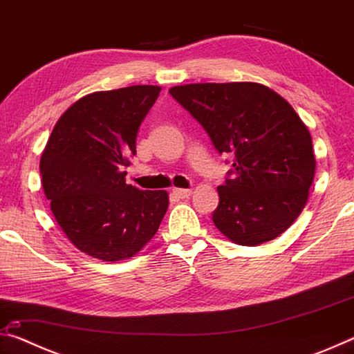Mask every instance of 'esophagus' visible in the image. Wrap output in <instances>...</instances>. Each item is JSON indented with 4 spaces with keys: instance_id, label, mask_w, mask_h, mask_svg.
I'll return each instance as SVG.
<instances>
[{
    "instance_id": "34e87169",
    "label": "esophagus",
    "mask_w": 354,
    "mask_h": 354,
    "mask_svg": "<svg viewBox=\"0 0 354 354\" xmlns=\"http://www.w3.org/2000/svg\"><path fill=\"white\" fill-rule=\"evenodd\" d=\"M173 195L178 196V198H189L192 195L190 189H173Z\"/></svg>"
}]
</instances>
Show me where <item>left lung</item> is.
<instances>
[{
  "instance_id": "left-lung-1",
  "label": "left lung",
  "mask_w": 354,
  "mask_h": 354,
  "mask_svg": "<svg viewBox=\"0 0 354 354\" xmlns=\"http://www.w3.org/2000/svg\"><path fill=\"white\" fill-rule=\"evenodd\" d=\"M169 92L220 154L234 156V176L217 187L212 214L221 234L245 247L283 234L306 206L315 175L313 137L293 107L257 82L185 84Z\"/></svg>"
}]
</instances>
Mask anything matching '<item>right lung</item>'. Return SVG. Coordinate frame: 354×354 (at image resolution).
Returning a JSON list of instances; mask_svg holds the SVG:
<instances>
[{"label":"right lung","mask_w":354,"mask_h":354,"mask_svg":"<svg viewBox=\"0 0 354 354\" xmlns=\"http://www.w3.org/2000/svg\"><path fill=\"white\" fill-rule=\"evenodd\" d=\"M159 92V86H131L86 95L57 120L41 153L51 212L68 241L95 259L136 256L169 209L165 190H139L123 171Z\"/></svg>","instance_id":"add662e5"}]
</instances>
